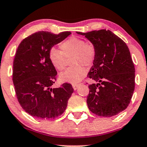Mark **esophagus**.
<instances>
[{
	"mask_svg": "<svg viewBox=\"0 0 147 147\" xmlns=\"http://www.w3.org/2000/svg\"><path fill=\"white\" fill-rule=\"evenodd\" d=\"M79 84H72V87H73L74 90H77V88L79 87Z\"/></svg>",
	"mask_w": 147,
	"mask_h": 147,
	"instance_id": "esophagus-1",
	"label": "esophagus"
}]
</instances>
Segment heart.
<instances>
[{"mask_svg": "<svg viewBox=\"0 0 147 147\" xmlns=\"http://www.w3.org/2000/svg\"><path fill=\"white\" fill-rule=\"evenodd\" d=\"M60 50L52 47L49 50L48 59L52 66L57 70H63L65 58L70 57V63L72 66L60 74L63 82L77 84L86 75V70L83 65L90 66L96 58V48L92 43L84 39L71 37L59 44Z\"/></svg>", "mask_w": 147, "mask_h": 147, "instance_id": "heart-1", "label": "heart"}]
</instances>
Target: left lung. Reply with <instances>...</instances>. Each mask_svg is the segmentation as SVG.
Instances as JSON below:
<instances>
[{
  "label": "left lung",
  "instance_id": "8db88e82",
  "mask_svg": "<svg viewBox=\"0 0 147 147\" xmlns=\"http://www.w3.org/2000/svg\"><path fill=\"white\" fill-rule=\"evenodd\" d=\"M96 48V58L88 77L97 84L88 86L87 104L92 113L112 117L129 106L135 89L134 63L125 42L110 30L77 32Z\"/></svg>",
  "mask_w": 147,
  "mask_h": 147
}]
</instances>
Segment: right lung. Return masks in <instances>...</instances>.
Masks as SVG:
<instances>
[{"label":"right lung","instance_id":"1","mask_svg":"<svg viewBox=\"0 0 147 147\" xmlns=\"http://www.w3.org/2000/svg\"><path fill=\"white\" fill-rule=\"evenodd\" d=\"M70 34L37 32L18 45L13 62L12 80L20 105L32 117L54 119L66 109L74 89L68 83L52 88L57 72L50 62L48 52Z\"/></svg>","mask_w":147,"mask_h":147}]
</instances>
